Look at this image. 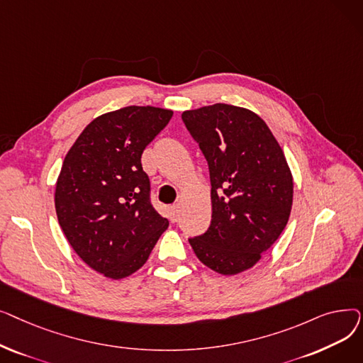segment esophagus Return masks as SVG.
<instances>
[{
	"label": "esophagus",
	"mask_w": 363,
	"mask_h": 363,
	"mask_svg": "<svg viewBox=\"0 0 363 363\" xmlns=\"http://www.w3.org/2000/svg\"><path fill=\"white\" fill-rule=\"evenodd\" d=\"M178 213H179V206H178V204L170 206V219H172V220H177Z\"/></svg>",
	"instance_id": "obj_1"
}]
</instances>
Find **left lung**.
Masks as SVG:
<instances>
[{
  "label": "left lung",
  "instance_id": "8db88e82",
  "mask_svg": "<svg viewBox=\"0 0 363 363\" xmlns=\"http://www.w3.org/2000/svg\"><path fill=\"white\" fill-rule=\"evenodd\" d=\"M208 164L212 220L188 238L199 260L222 275L252 268L289 222L293 177L284 152L256 113L213 104L182 113Z\"/></svg>",
  "mask_w": 363,
  "mask_h": 363
}]
</instances>
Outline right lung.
<instances>
[{"label": "right lung", "mask_w": 363, "mask_h": 363, "mask_svg": "<svg viewBox=\"0 0 363 363\" xmlns=\"http://www.w3.org/2000/svg\"><path fill=\"white\" fill-rule=\"evenodd\" d=\"M172 114L151 106L106 113L65 157L55 185L57 218L76 255L108 278L138 271L169 226L151 204L141 156Z\"/></svg>", "instance_id": "1"}]
</instances>
